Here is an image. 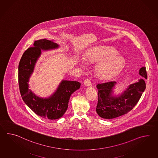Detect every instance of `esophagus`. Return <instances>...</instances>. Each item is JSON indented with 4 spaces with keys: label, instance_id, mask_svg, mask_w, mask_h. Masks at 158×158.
Returning <instances> with one entry per match:
<instances>
[{
    "label": "esophagus",
    "instance_id": "esophagus-1",
    "mask_svg": "<svg viewBox=\"0 0 158 158\" xmlns=\"http://www.w3.org/2000/svg\"><path fill=\"white\" fill-rule=\"evenodd\" d=\"M84 85L87 87L89 86H91V81L89 79H85V81H84Z\"/></svg>",
    "mask_w": 158,
    "mask_h": 158
}]
</instances>
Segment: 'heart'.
<instances>
[{
    "instance_id": "b5f03b06",
    "label": "heart",
    "mask_w": 158,
    "mask_h": 158,
    "mask_svg": "<svg viewBox=\"0 0 158 158\" xmlns=\"http://www.w3.org/2000/svg\"><path fill=\"white\" fill-rule=\"evenodd\" d=\"M84 59L89 64L98 63L96 74L102 79H108L115 75L122 69L125 63L124 58L118 55L115 48L105 46L94 48L85 55Z\"/></svg>"
}]
</instances>
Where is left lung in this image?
<instances>
[{
  "instance_id": "1",
  "label": "left lung",
  "mask_w": 158,
  "mask_h": 158,
  "mask_svg": "<svg viewBox=\"0 0 158 158\" xmlns=\"http://www.w3.org/2000/svg\"><path fill=\"white\" fill-rule=\"evenodd\" d=\"M139 73L147 79L145 67L140 69ZM116 83L115 81H110L96 85L98 89V102L96 111L101 118L113 119L127 114L138 103L146 89L145 81L140 79L130 85L119 96H113L112 89Z\"/></svg>"
}]
</instances>
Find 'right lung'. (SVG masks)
<instances>
[{
    "instance_id": "right-lung-1",
    "label": "right lung",
    "mask_w": 158,
    "mask_h": 158,
    "mask_svg": "<svg viewBox=\"0 0 158 158\" xmlns=\"http://www.w3.org/2000/svg\"><path fill=\"white\" fill-rule=\"evenodd\" d=\"M34 46L24 52L20 60L18 81L20 94L24 103L36 115L47 119H57L65 113L70 96L80 88L81 83L77 81L63 80L50 97L42 98L35 95L28 89V82L33 73L35 63L41 55V50L57 48L59 45L44 39L35 41Z\"/></svg>"
}]
</instances>
